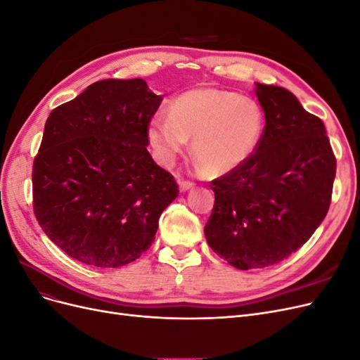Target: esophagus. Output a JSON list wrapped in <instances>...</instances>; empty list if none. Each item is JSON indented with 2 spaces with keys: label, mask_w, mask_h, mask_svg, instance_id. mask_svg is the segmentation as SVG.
I'll return each instance as SVG.
<instances>
[{
  "label": "esophagus",
  "mask_w": 360,
  "mask_h": 360,
  "mask_svg": "<svg viewBox=\"0 0 360 360\" xmlns=\"http://www.w3.org/2000/svg\"><path fill=\"white\" fill-rule=\"evenodd\" d=\"M193 186H195V184H193L192 181H188V180L180 181V191H181V192H186V191L192 189Z\"/></svg>",
  "instance_id": "obj_1"
}]
</instances>
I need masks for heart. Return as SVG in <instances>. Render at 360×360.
Instances as JSON below:
<instances>
[{
	"instance_id": "obj_1",
	"label": "heart",
	"mask_w": 360,
	"mask_h": 360,
	"mask_svg": "<svg viewBox=\"0 0 360 360\" xmlns=\"http://www.w3.org/2000/svg\"><path fill=\"white\" fill-rule=\"evenodd\" d=\"M264 132L259 105L237 93L193 89L148 124V141L163 163H171L192 138V156L210 177L231 172L254 156Z\"/></svg>"
}]
</instances>
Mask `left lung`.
Listing matches in <instances>:
<instances>
[{"label":"left lung","instance_id":"left-lung-1","mask_svg":"<svg viewBox=\"0 0 360 360\" xmlns=\"http://www.w3.org/2000/svg\"><path fill=\"white\" fill-rule=\"evenodd\" d=\"M266 126L245 165L212 181L214 205L207 243L236 269L285 259L328 214L336 159L319 117L276 85L257 84Z\"/></svg>","mask_w":360,"mask_h":360}]
</instances>
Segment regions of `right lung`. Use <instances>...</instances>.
Instances as JSON below:
<instances>
[{"label":"right lung","mask_w":360,"mask_h":360,"mask_svg":"<svg viewBox=\"0 0 360 360\" xmlns=\"http://www.w3.org/2000/svg\"><path fill=\"white\" fill-rule=\"evenodd\" d=\"M160 102L144 79H103L49 114L32 165V207L69 257L120 267L153 243L162 212L179 197L147 150Z\"/></svg>","instance_id":"add662e5"}]
</instances>
